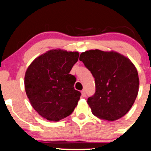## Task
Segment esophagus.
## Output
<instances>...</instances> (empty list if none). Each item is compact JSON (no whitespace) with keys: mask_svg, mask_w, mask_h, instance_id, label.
<instances>
[{"mask_svg":"<svg viewBox=\"0 0 151 151\" xmlns=\"http://www.w3.org/2000/svg\"><path fill=\"white\" fill-rule=\"evenodd\" d=\"M82 97H86L87 96V94H86V91L83 89V90L82 91Z\"/></svg>","mask_w":151,"mask_h":151,"instance_id":"obj_1","label":"esophagus"}]
</instances>
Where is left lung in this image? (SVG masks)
<instances>
[{
	"label": "left lung",
	"instance_id": "obj_1",
	"mask_svg": "<svg viewBox=\"0 0 151 151\" xmlns=\"http://www.w3.org/2000/svg\"><path fill=\"white\" fill-rule=\"evenodd\" d=\"M79 60L95 81V93L87 99L92 112L99 118L114 121L130 110L139 89V77L128 58L115 51L95 49L82 52Z\"/></svg>",
	"mask_w": 151,
	"mask_h": 151
}]
</instances>
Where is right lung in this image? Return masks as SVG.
I'll return each instance as SVG.
<instances>
[{"instance_id":"obj_1","label":"right lung","mask_w":151,"mask_h":151,"mask_svg":"<svg viewBox=\"0 0 151 151\" xmlns=\"http://www.w3.org/2000/svg\"><path fill=\"white\" fill-rule=\"evenodd\" d=\"M79 56L77 51L52 49L36 58L26 70V95L34 110L49 121L65 118L77 107L81 93L69 72Z\"/></svg>"}]
</instances>
